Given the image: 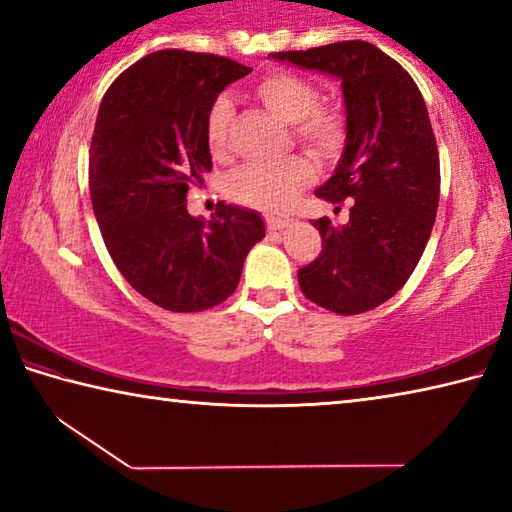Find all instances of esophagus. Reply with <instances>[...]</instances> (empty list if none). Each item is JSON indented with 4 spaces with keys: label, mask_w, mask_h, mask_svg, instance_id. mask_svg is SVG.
I'll return each instance as SVG.
<instances>
[{
    "label": "esophagus",
    "mask_w": 512,
    "mask_h": 512,
    "mask_svg": "<svg viewBox=\"0 0 512 512\" xmlns=\"http://www.w3.org/2000/svg\"><path fill=\"white\" fill-rule=\"evenodd\" d=\"M289 225H291V221L289 219H282V216H273V214L266 216V228L271 230V232L284 230V228H289Z\"/></svg>",
    "instance_id": "1"
}]
</instances>
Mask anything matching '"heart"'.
Listing matches in <instances>:
<instances>
[{"label": "heart", "instance_id": "1", "mask_svg": "<svg viewBox=\"0 0 512 512\" xmlns=\"http://www.w3.org/2000/svg\"><path fill=\"white\" fill-rule=\"evenodd\" d=\"M255 97L284 121H289L293 137L318 158H332L345 142V119L341 110L318 106L320 92L314 83L291 72H271L253 85ZM232 103L219 97L205 121V135L212 153L221 155L228 149V133L232 124ZM314 167L300 155L280 162L244 164L225 180V192L237 203L262 210H280L289 205L302 187L311 183Z\"/></svg>", "mask_w": 512, "mask_h": 512}]
</instances>
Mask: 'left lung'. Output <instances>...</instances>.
<instances>
[{
    "instance_id": "1",
    "label": "left lung",
    "mask_w": 512,
    "mask_h": 512,
    "mask_svg": "<svg viewBox=\"0 0 512 512\" xmlns=\"http://www.w3.org/2000/svg\"><path fill=\"white\" fill-rule=\"evenodd\" d=\"M271 56L341 81L345 149L316 196L334 205L350 198V221H314L323 250L300 268L298 282L334 314H363L404 287L436 221L440 160L427 106L411 74L370 42Z\"/></svg>"
}]
</instances>
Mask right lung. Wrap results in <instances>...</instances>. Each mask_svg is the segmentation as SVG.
Returning <instances> with one entry per match:
<instances>
[{
  "label": "right lung",
  "instance_id": "add662e5",
  "mask_svg": "<svg viewBox=\"0 0 512 512\" xmlns=\"http://www.w3.org/2000/svg\"><path fill=\"white\" fill-rule=\"evenodd\" d=\"M248 72L223 56L162 49L103 94L90 144L94 216L119 273L167 311L221 305L266 235L246 207L221 203L210 221L187 212V189L212 171L207 112Z\"/></svg>",
  "mask_w": 512,
  "mask_h": 512
}]
</instances>
